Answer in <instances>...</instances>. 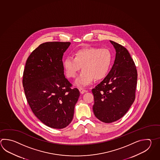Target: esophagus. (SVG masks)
Masks as SVG:
<instances>
[{"mask_svg":"<svg viewBox=\"0 0 160 160\" xmlns=\"http://www.w3.org/2000/svg\"><path fill=\"white\" fill-rule=\"evenodd\" d=\"M79 91H80L81 94H83V93H85V92H87V91H85V89H83V88H79Z\"/></svg>","mask_w":160,"mask_h":160,"instance_id":"esophagus-1","label":"esophagus"}]
</instances>
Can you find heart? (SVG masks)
I'll list each match as a JSON object with an SVG mask.
<instances>
[{"mask_svg":"<svg viewBox=\"0 0 160 160\" xmlns=\"http://www.w3.org/2000/svg\"><path fill=\"white\" fill-rule=\"evenodd\" d=\"M112 55L107 48L90 47L75 52L74 58L68 56L63 62L65 74L68 78H75L82 68L83 71L75 82L78 87L90 85L94 79L104 78L111 68Z\"/></svg>","mask_w":160,"mask_h":160,"instance_id":"1","label":"heart"}]
</instances>
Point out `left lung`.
<instances>
[{"label":"left lung","instance_id":"obj_1","mask_svg":"<svg viewBox=\"0 0 160 160\" xmlns=\"http://www.w3.org/2000/svg\"><path fill=\"white\" fill-rule=\"evenodd\" d=\"M116 49L114 64L110 72L92 92L93 111L99 120L111 123L122 118L135 100L136 67L124 47L110 40Z\"/></svg>","mask_w":160,"mask_h":160}]
</instances>
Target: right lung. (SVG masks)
Here are the masks:
<instances>
[{
  "label": "right lung",
  "mask_w": 160,
  "mask_h": 160,
  "mask_svg": "<svg viewBox=\"0 0 160 160\" xmlns=\"http://www.w3.org/2000/svg\"><path fill=\"white\" fill-rule=\"evenodd\" d=\"M70 42L40 44L27 60L23 85L33 113L47 126L62 129L72 121L80 96L64 73L62 56Z\"/></svg>",
  "instance_id": "right-lung-1"
}]
</instances>
